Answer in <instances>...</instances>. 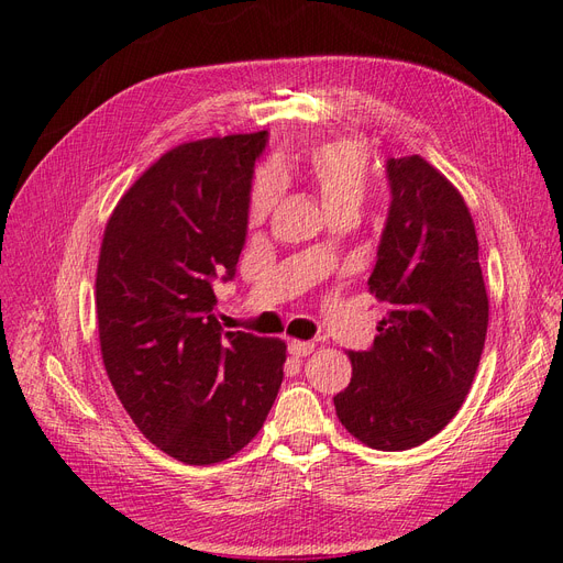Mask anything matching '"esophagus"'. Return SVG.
I'll return each instance as SVG.
<instances>
[{
  "instance_id": "1",
  "label": "esophagus",
  "mask_w": 563,
  "mask_h": 563,
  "mask_svg": "<svg viewBox=\"0 0 563 563\" xmlns=\"http://www.w3.org/2000/svg\"><path fill=\"white\" fill-rule=\"evenodd\" d=\"M288 350H291V354L296 356H308L314 352V343H310V340H291V343H288Z\"/></svg>"
}]
</instances>
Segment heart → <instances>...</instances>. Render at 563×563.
I'll return each instance as SVG.
<instances>
[{
    "mask_svg": "<svg viewBox=\"0 0 563 563\" xmlns=\"http://www.w3.org/2000/svg\"><path fill=\"white\" fill-rule=\"evenodd\" d=\"M310 183L317 187L323 209L329 213L338 209L360 211L368 192V159L360 143L340 139L312 147L308 166ZM284 183L275 168H261L253 178L249 197V218L253 223L265 220L282 199Z\"/></svg>",
    "mask_w": 563,
    "mask_h": 563,
    "instance_id": "heart-1",
    "label": "heart"
}]
</instances>
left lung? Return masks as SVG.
Returning <instances> with one entry per match:
<instances>
[{
    "label": "left lung",
    "mask_w": 563,
    "mask_h": 563,
    "mask_svg": "<svg viewBox=\"0 0 563 563\" xmlns=\"http://www.w3.org/2000/svg\"><path fill=\"white\" fill-rule=\"evenodd\" d=\"M389 211L368 277L385 317L371 350L350 352L338 420L378 451L420 446L472 387L488 329L479 242L467 203L420 155L387 159Z\"/></svg>",
    "instance_id": "8db88e82"
}]
</instances>
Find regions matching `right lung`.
Masks as SVG:
<instances>
[{
    "label": "right lung",
    "mask_w": 563,
    "mask_h": 563,
    "mask_svg": "<svg viewBox=\"0 0 563 563\" xmlns=\"http://www.w3.org/2000/svg\"><path fill=\"white\" fill-rule=\"evenodd\" d=\"M267 131L168 150L114 207L96 272L108 378L152 444L213 465L261 432L284 380L279 338L228 331L213 314L234 277Z\"/></svg>",
    "instance_id": "right-lung-1"
}]
</instances>
